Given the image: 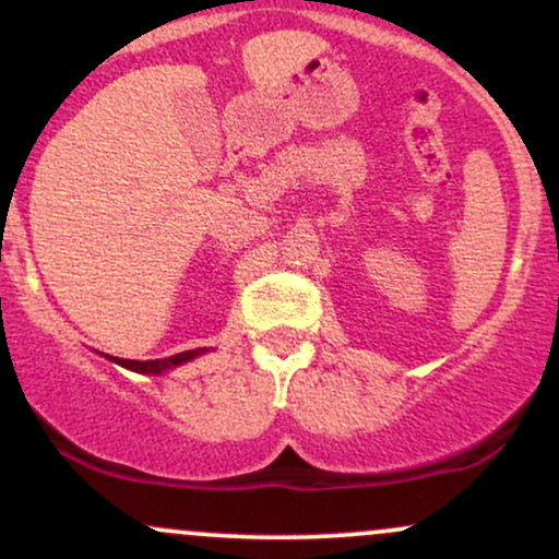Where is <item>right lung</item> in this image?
Returning <instances> with one entry per match:
<instances>
[{
	"mask_svg": "<svg viewBox=\"0 0 559 559\" xmlns=\"http://www.w3.org/2000/svg\"><path fill=\"white\" fill-rule=\"evenodd\" d=\"M202 352H207V349H189V352H181V355L165 357V360H120V357H112V360L118 365H123V368H128V370H136V373H163V370L176 368V365L194 360V357L202 355Z\"/></svg>",
	"mask_w": 559,
	"mask_h": 559,
	"instance_id": "right-lung-1",
	"label": "right lung"
}]
</instances>
